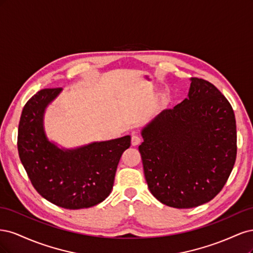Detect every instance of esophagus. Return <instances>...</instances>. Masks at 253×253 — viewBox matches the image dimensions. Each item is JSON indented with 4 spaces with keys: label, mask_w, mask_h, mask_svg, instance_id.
I'll return each mask as SVG.
<instances>
[{
    "label": "esophagus",
    "mask_w": 253,
    "mask_h": 253,
    "mask_svg": "<svg viewBox=\"0 0 253 253\" xmlns=\"http://www.w3.org/2000/svg\"><path fill=\"white\" fill-rule=\"evenodd\" d=\"M131 142H132V145H134V147H136V145L140 144V142H141V138H140V137H139L138 135H133V136H132V140H131Z\"/></svg>",
    "instance_id": "esophagus-1"
}]
</instances>
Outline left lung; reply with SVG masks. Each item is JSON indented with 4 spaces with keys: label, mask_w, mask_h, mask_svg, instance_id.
Returning <instances> with one entry per match:
<instances>
[{
    "label": "left lung",
    "mask_w": 253,
    "mask_h": 253,
    "mask_svg": "<svg viewBox=\"0 0 253 253\" xmlns=\"http://www.w3.org/2000/svg\"><path fill=\"white\" fill-rule=\"evenodd\" d=\"M189 98L142 129L139 145L151 193L189 209L224 188L236 159V122L227 98L209 81L191 78Z\"/></svg>",
    "instance_id": "1"
}]
</instances>
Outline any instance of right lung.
<instances>
[{"mask_svg": "<svg viewBox=\"0 0 253 253\" xmlns=\"http://www.w3.org/2000/svg\"><path fill=\"white\" fill-rule=\"evenodd\" d=\"M61 87L44 88L26 102L18 131L21 163L37 192L65 209L89 208L111 193L120 157L131 137L94 142L63 151L49 142L43 128V114Z\"/></svg>", "mask_w": 253, "mask_h": 253, "instance_id": "1", "label": "right lung"}]
</instances>
